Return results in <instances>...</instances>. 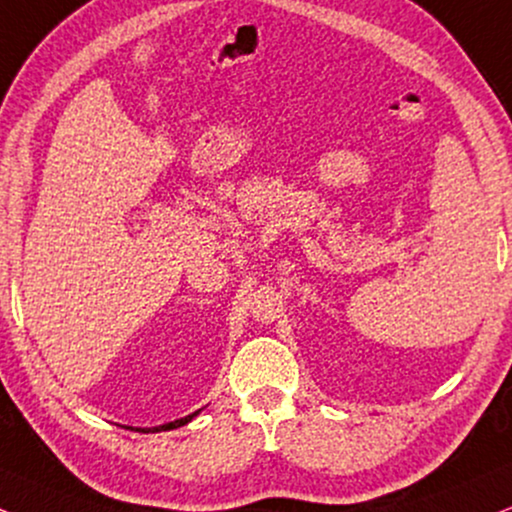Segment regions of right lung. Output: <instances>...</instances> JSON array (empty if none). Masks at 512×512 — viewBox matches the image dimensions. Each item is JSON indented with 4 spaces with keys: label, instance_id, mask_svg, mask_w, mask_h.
Masks as SVG:
<instances>
[{
    "label": "right lung",
    "instance_id": "1",
    "mask_svg": "<svg viewBox=\"0 0 512 512\" xmlns=\"http://www.w3.org/2000/svg\"><path fill=\"white\" fill-rule=\"evenodd\" d=\"M197 415H199V410H197V413L187 415V418H180V420H175V422H168V425L154 427V430H149V432H161V430H178V427H182V425H187V422H192V418H197Z\"/></svg>",
    "mask_w": 512,
    "mask_h": 512
}]
</instances>
